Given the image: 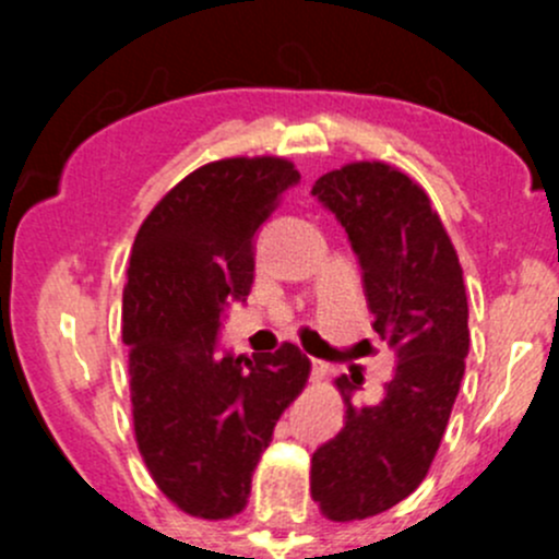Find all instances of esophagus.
<instances>
[{
  "label": "esophagus",
  "mask_w": 559,
  "mask_h": 559,
  "mask_svg": "<svg viewBox=\"0 0 559 559\" xmlns=\"http://www.w3.org/2000/svg\"><path fill=\"white\" fill-rule=\"evenodd\" d=\"M326 373H330V365H326L324 359H316V357H313V359H311V376H313V379L321 381Z\"/></svg>",
  "instance_id": "1"
}]
</instances>
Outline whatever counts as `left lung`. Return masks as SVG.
I'll return each mask as SVG.
<instances>
[{
  "label": "left lung",
  "mask_w": 559,
  "mask_h": 559,
  "mask_svg": "<svg viewBox=\"0 0 559 559\" xmlns=\"http://www.w3.org/2000/svg\"><path fill=\"white\" fill-rule=\"evenodd\" d=\"M348 233L362 264L373 330L394 348L376 403L346 408L341 432L313 452L311 495L330 522L368 520L408 498L430 471L465 373L471 330L462 267L427 191L386 162H352L311 189Z\"/></svg>",
  "instance_id": "8db88e82"
}]
</instances>
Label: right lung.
<instances>
[{
	"label": "right lung",
	"instance_id": "1",
	"mask_svg": "<svg viewBox=\"0 0 559 559\" xmlns=\"http://www.w3.org/2000/svg\"><path fill=\"white\" fill-rule=\"evenodd\" d=\"M300 180L281 156L197 167L145 216L123 286L134 441L156 487L197 520L240 514L275 421L311 376L295 346L216 354L224 300L253 284V235Z\"/></svg>",
	"mask_w": 559,
	"mask_h": 559
}]
</instances>
